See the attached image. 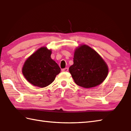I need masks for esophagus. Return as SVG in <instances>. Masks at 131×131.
<instances>
[{"label": "esophagus", "instance_id": "esophagus-1", "mask_svg": "<svg viewBox=\"0 0 131 131\" xmlns=\"http://www.w3.org/2000/svg\"><path fill=\"white\" fill-rule=\"evenodd\" d=\"M68 70H69V69L68 68H66L63 69L62 71H63V72H67V71H68Z\"/></svg>", "mask_w": 131, "mask_h": 131}]
</instances>
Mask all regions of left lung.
I'll use <instances>...</instances> for the list:
<instances>
[{
  "mask_svg": "<svg viewBox=\"0 0 131 131\" xmlns=\"http://www.w3.org/2000/svg\"><path fill=\"white\" fill-rule=\"evenodd\" d=\"M74 64L69 68L75 83L85 88L96 87L106 78L108 68L104 60L92 48L82 45L75 49Z\"/></svg>",
  "mask_w": 131,
  "mask_h": 131,
  "instance_id": "obj_1",
  "label": "left lung"
}]
</instances>
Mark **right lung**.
<instances>
[{
	"label": "right lung",
	"mask_w": 131,
	"mask_h": 131,
	"mask_svg": "<svg viewBox=\"0 0 131 131\" xmlns=\"http://www.w3.org/2000/svg\"><path fill=\"white\" fill-rule=\"evenodd\" d=\"M51 51L41 47L27 58L23 73L29 83L38 87H47L54 81L61 69L51 57Z\"/></svg>",
	"instance_id": "right-lung-1"
}]
</instances>
